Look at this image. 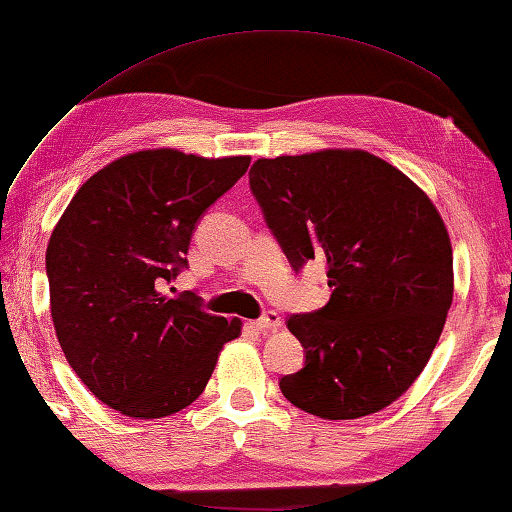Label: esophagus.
Masks as SVG:
<instances>
[{
  "instance_id": "obj_1",
  "label": "esophagus",
  "mask_w": 512,
  "mask_h": 512,
  "mask_svg": "<svg viewBox=\"0 0 512 512\" xmlns=\"http://www.w3.org/2000/svg\"><path fill=\"white\" fill-rule=\"evenodd\" d=\"M253 326L259 330V332H266V330H278L282 326V319L278 312H266L259 316V319L253 323Z\"/></svg>"
}]
</instances>
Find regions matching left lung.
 I'll use <instances>...</instances> for the list:
<instances>
[{"label": "left lung", "instance_id": "8db88e82", "mask_svg": "<svg viewBox=\"0 0 512 512\" xmlns=\"http://www.w3.org/2000/svg\"><path fill=\"white\" fill-rule=\"evenodd\" d=\"M250 191L294 271L326 264L330 300L291 314L303 369L285 399L323 419L387 408L415 383L453 300L444 221L399 168L364 150L257 159Z\"/></svg>", "mask_w": 512, "mask_h": 512}]
</instances>
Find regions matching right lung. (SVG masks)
Segmentation results:
<instances>
[{"instance_id":"add662e5","label":"right lung","mask_w":512,"mask_h":512,"mask_svg":"<svg viewBox=\"0 0 512 512\" xmlns=\"http://www.w3.org/2000/svg\"><path fill=\"white\" fill-rule=\"evenodd\" d=\"M250 157L170 148L127 154L81 184L45 255L52 321L66 360L109 408L175 415L205 392L241 321L166 287L189 266L200 216L237 184Z\"/></svg>"}]
</instances>
